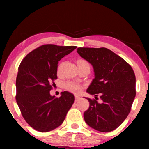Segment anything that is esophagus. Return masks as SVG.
Wrapping results in <instances>:
<instances>
[{
  "label": "esophagus",
  "mask_w": 149,
  "mask_h": 149,
  "mask_svg": "<svg viewBox=\"0 0 149 149\" xmlns=\"http://www.w3.org/2000/svg\"><path fill=\"white\" fill-rule=\"evenodd\" d=\"M79 99H80V97L78 96V95H75V101H78Z\"/></svg>",
  "instance_id": "34e87169"
}]
</instances>
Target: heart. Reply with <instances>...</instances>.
<instances>
[{
  "label": "heart",
  "instance_id": "heart-1",
  "mask_svg": "<svg viewBox=\"0 0 149 149\" xmlns=\"http://www.w3.org/2000/svg\"><path fill=\"white\" fill-rule=\"evenodd\" d=\"M77 66H78L79 69H81V68H88L90 69V66H89V62H87V60H84V59H79L77 61ZM60 67L58 68V72L60 70ZM64 87L66 89L71 91V92L74 93H80V91H81V89H82V86L79 83H75V82H72V81H68L65 83Z\"/></svg>",
  "mask_w": 149,
  "mask_h": 149
}]
</instances>
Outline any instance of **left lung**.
<instances>
[{"instance_id": "8db88e82", "label": "left lung", "mask_w": 149, "mask_h": 149, "mask_svg": "<svg viewBox=\"0 0 149 149\" xmlns=\"http://www.w3.org/2000/svg\"><path fill=\"white\" fill-rule=\"evenodd\" d=\"M77 53L93 66L95 78L87 92L100 95L102 102L87 98L89 107L84 113L88 125L109 132L123 123L136 96V77L131 66L107 48L79 47Z\"/></svg>"}]
</instances>
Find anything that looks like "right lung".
<instances>
[{
	"instance_id": "right-lung-1",
	"label": "right lung",
	"mask_w": 149,
	"mask_h": 149,
	"mask_svg": "<svg viewBox=\"0 0 149 149\" xmlns=\"http://www.w3.org/2000/svg\"><path fill=\"white\" fill-rule=\"evenodd\" d=\"M77 48L47 44L30 52L22 61L16 78V102L24 119L34 130L52 131L64 121L74 102L68 91L58 98L50 95L58 79V64Z\"/></svg>"
}]
</instances>
